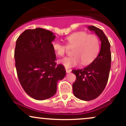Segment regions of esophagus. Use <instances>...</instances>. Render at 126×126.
Returning <instances> with one entry per match:
<instances>
[{"mask_svg": "<svg viewBox=\"0 0 126 126\" xmlns=\"http://www.w3.org/2000/svg\"><path fill=\"white\" fill-rule=\"evenodd\" d=\"M66 71L68 73H70V72H71L72 70L71 69H67V68H66Z\"/></svg>", "mask_w": 126, "mask_h": 126, "instance_id": "34e87169", "label": "esophagus"}]
</instances>
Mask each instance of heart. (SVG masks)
<instances>
[{
	"label": "heart",
	"instance_id": "obj_1",
	"mask_svg": "<svg viewBox=\"0 0 126 126\" xmlns=\"http://www.w3.org/2000/svg\"><path fill=\"white\" fill-rule=\"evenodd\" d=\"M67 47H74L71 57H65L61 63L66 67H72L82 63V65L89 64L96 58L99 53V41L94 34H88L86 32L79 31L70 34L65 38ZM67 47L54 41L52 43L53 50L58 56L65 54Z\"/></svg>",
	"mask_w": 126,
	"mask_h": 126
}]
</instances>
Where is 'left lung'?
Masks as SVG:
<instances>
[{"instance_id": "8db88e82", "label": "left lung", "mask_w": 126, "mask_h": 126, "mask_svg": "<svg viewBox=\"0 0 126 126\" xmlns=\"http://www.w3.org/2000/svg\"><path fill=\"white\" fill-rule=\"evenodd\" d=\"M88 28L98 36L101 46L99 54L89 66L72 71L76 76L73 83V94L83 101L94 99L102 93L107 83L111 62L110 44L104 32L94 26Z\"/></svg>"}]
</instances>
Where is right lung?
I'll list each match as a JSON object with an SVG mask.
<instances>
[{"mask_svg":"<svg viewBox=\"0 0 126 126\" xmlns=\"http://www.w3.org/2000/svg\"><path fill=\"white\" fill-rule=\"evenodd\" d=\"M52 32L41 28L26 30L16 42L14 53L17 75L29 96L44 100L55 95L59 80L66 75L63 65L56 64Z\"/></svg>","mask_w":126,"mask_h":126,"instance_id":"add662e5","label":"right lung"}]
</instances>
